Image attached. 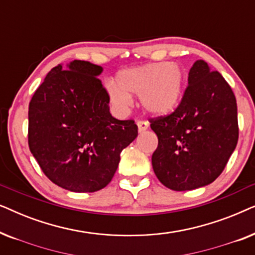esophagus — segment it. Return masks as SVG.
<instances>
[{
    "instance_id": "34e87169",
    "label": "esophagus",
    "mask_w": 255,
    "mask_h": 255,
    "mask_svg": "<svg viewBox=\"0 0 255 255\" xmlns=\"http://www.w3.org/2000/svg\"><path fill=\"white\" fill-rule=\"evenodd\" d=\"M137 125H138L139 132H144L148 128V123L146 121H138Z\"/></svg>"
}]
</instances>
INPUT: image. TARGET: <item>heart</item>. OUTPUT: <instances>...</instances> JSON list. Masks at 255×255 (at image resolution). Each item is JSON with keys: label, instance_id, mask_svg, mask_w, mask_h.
Listing matches in <instances>:
<instances>
[{"label": "heart", "instance_id": "b5f03b06", "mask_svg": "<svg viewBox=\"0 0 255 255\" xmlns=\"http://www.w3.org/2000/svg\"><path fill=\"white\" fill-rule=\"evenodd\" d=\"M116 80L108 85V94L120 113L131 106L130 94H139L142 109L153 115L172 113L182 95L183 72L175 64L159 62L123 69Z\"/></svg>", "mask_w": 255, "mask_h": 255}]
</instances>
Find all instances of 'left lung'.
Wrapping results in <instances>:
<instances>
[{"mask_svg": "<svg viewBox=\"0 0 255 255\" xmlns=\"http://www.w3.org/2000/svg\"><path fill=\"white\" fill-rule=\"evenodd\" d=\"M158 135L152 155L156 177L172 190L196 189L224 170L239 137L237 101L217 71L197 60L179 106L166 116L149 118Z\"/></svg>", "mask_w": 255, "mask_h": 255, "instance_id": "obj_1", "label": "left lung"}]
</instances>
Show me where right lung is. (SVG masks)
Masks as SVG:
<instances>
[{"mask_svg": "<svg viewBox=\"0 0 255 255\" xmlns=\"http://www.w3.org/2000/svg\"><path fill=\"white\" fill-rule=\"evenodd\" d=\"M102 67L74 60L51 69L29 104L27 141L41 170L57 186L94 193L109 184L121 152L138 135L133 120L111 116Z\"/></svg>", "mask_w": 255, "mask_h": 255, "instance_id": "add662e5", "label": "right lung"}]
</instances>
